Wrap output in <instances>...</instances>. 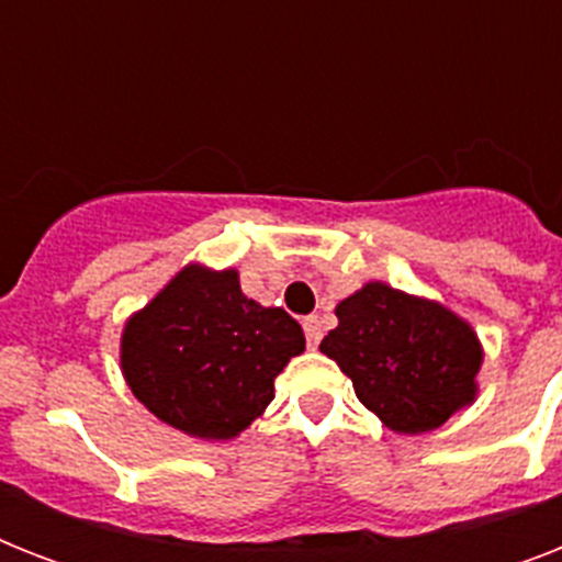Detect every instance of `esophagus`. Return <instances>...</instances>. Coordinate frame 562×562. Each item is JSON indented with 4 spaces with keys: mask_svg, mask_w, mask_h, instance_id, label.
Wrapping results in <instances>:
<instances>
[{
    "mask_svg": "<svg viewBox=\"0 0 562 562\" xmlns=\"http://www.w3.org/2000/svg\"><path fill=\"white\" fill-rule=\"evenodd\" d=\"M303 329H306V341L308 347H317L321 344V338H324V324H321V317H306L303 321Z\"/></svg>",
    "mask_w": 562,
    "mask_h": 562,
    "instance_id": "34e87169",
    "label": "esophagus"
}]
</instances>
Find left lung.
Segmentation results:
<instances>
[{"label": "left lung", "mask_w": 562, "mask_h": 562, "mask_svg": "<svg viewBox=\"0 0 562 562\" xmlns=\"http://www.w3.org/2000/svg\"><path fill=\"white\" fill-rule=\"evenodd\" d=\"M335 317L321 352L396 435L435 431L479 396L481 338L440 300L370 280L335 306Z\"/></svg>", "instance_id": "1"}]
</instances>
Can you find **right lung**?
Listing matches in <instances>:
<instances>
[{"label": "right lung", "mask_w": 562, "mask_h": 562, "mask_svg": "<svg viewBox=\"0 0 562 562\" xmlns=\"http://www.w3.org/2000/svg\"><path fill=\"white\" fill-rule=\"evenodd\" d=\"M303 350L297 321L247 297L236 268L189 262L127 317L119 368L160 423L233 440L262 417L273 379Z\"/></svg>", "instance_id": "add662e5"}]
</instances>
